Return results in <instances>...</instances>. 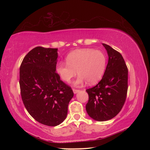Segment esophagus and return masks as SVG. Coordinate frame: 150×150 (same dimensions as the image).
Returning a JSON list of instances; mask_svg holds the SVG:
<instances>
[{"label":"esophagus","mask_w":150,"mask_h":150,"mask_svg":"<svg viewBox=\"0 0 150 150\" xmlns=\"http://www.w3.org/2000/svg\"><path fill=\"white\" fill-rule=\"evenodd\" d=\"M79 91L80 90L75 89V88H73V93H74V94H76V93H77L78 92H79Z\"/></svg>","instance_id":"34e87169"}]
</instances>
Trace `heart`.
Returning a JSON list of instances; mask_svg holds the SVG:
<instances>
[{"label": "heart", "mask_w": 150, "mask_h": 150, "mask_svg": "<svg viewBox=\"0 0 150 150\" xmlns=\"http://www.w3.org/2000/svg\"><path fill=\"white\" fill-rule=\"evenodd\" d=\"M66 62H58L55 67L57 75L66 83L79 75L75 85L83 84L86 81L89 84H95L103 77L105 71L106 58L99 50L80 49L73 51L66 57Z\"/></svg>", "instance_id": "b5f03b06"}]
</instances>
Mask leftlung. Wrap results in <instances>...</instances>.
<instances>
[{
	"instance_id": "8db88e82",
	"label": "left lung",
	"mask_w": 150,
	"mask_h": 150,
	"mask_svg": "<svg viewBox=\"0 0 150 150\" xmlns=\"http://www.w3.org/2000/svg\"><path fill=\"white\" fill-rule=\"evenodd\" d=\"M103 45L108 55L105 72L97 85L86 90V110L90 117L100 122L110 120L120 112L128 91V71L122 55L110 45Z\"/></svg>"
}]
</instances>
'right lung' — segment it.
I'll list each match as a JSON object with an SVG mask.
<instances>
[{
    "label": "right lung",
    "instance_id": "right-lung-1",
    "mask_svg": "<svg viewBox=\"0 0 150 150\" xmlns=\"http://www.w3.org/2000/svg\"><path fill=\"white\" fill-rule=\"evenodd\" d=\"M57 48L38 46L28 53L20 67L22 99L28 113L44 125L55 126L65 120L73 98L71 87L55 71Z\"/></svg>",
    "mask_w": 150,
    "mask_h": 150
}]
</instances>
